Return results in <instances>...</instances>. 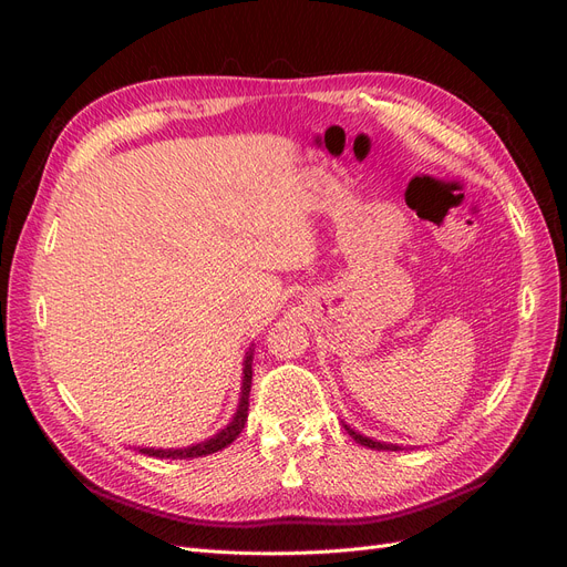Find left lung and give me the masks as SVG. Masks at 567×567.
I'll use <instances>...</instances> for the list:
<instances>
[{"instance_id": "1", "label": "left lung", "mask_w": 567, "mask_h": 567, "mask_svg": "<svg viewBox=\"0 0 567 567\" xmlns=\"http://www.w3.org/2000/svg\"><path fill=\"white\" fill-rule=\"evenodd\" d=\"M346 431L359 442V444H364V447H369V450H400V447H392V444H383V442H373V440H369V437H364V435H359V433H354L350 425H346Z\"/></svg>"}]
</instances>
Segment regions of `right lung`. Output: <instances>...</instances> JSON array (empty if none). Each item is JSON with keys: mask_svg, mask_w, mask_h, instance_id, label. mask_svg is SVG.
Wrapping results in <instances>:
<instances>
[{"mask_svg": "<svg viewBox=\"0 0 567 567\" xmlns=\"http://www.w3.org/2000/svg\"><path fill=\"white\" fill-rule=\"evenodd\" d=\"M250 381H252V352L246 354V367H244V390H241V402H238L236 414L231 419V423L225 427V431H219L215 437L205 440L200 444H194V447H184V450H140L148 456H156V458H196V456H208L215 454L219 450L229 447V444L241 435L244 425L248 421V394H250Z\"/></svg>", "mask_w": 567, "mask_h": 567, "instance_id": "1", "label": "right lung"}]
</instances>
